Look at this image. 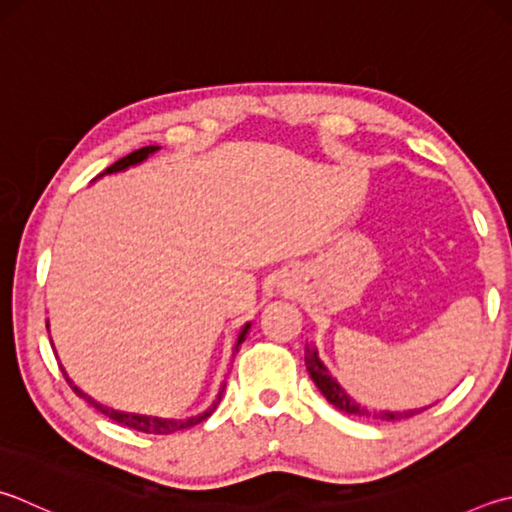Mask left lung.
I'll return each mask as SVG.
<instances>
[{
  "label": "left lung",
  "instance_id": "1",
  "mask_svg": "<svg viewBox=\"0 0 512 512\" xmlns=\"http://www.w3.org/2000/svg\"><path fill=\"white\" fill-rule=\"evenodd\" d=\"M304 365H306V371H309V376L313 378V383L318 385L322 396L327 398L333 407H338L340 412L353 414V416H371L365 407H360V403H356V398H351L347 394V389L331 376V371L320 360L318 349H315L313 345L304 347ZM416 412H380V414H374V418H383V421H398V418H410Z\"/></svg>",
  "mask_w": 512,
  "mask_h": 512
}]
</instances>
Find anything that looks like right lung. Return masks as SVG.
Instances as JSON below:
<instances>
[{"label":"right lung","instance_id":"obj_1","mask_svg":"<svg viewBox=\"0 0 512 512\" xmlns=\"http://www.w3.org/2000/svg\"><path fill=\"white\" fill-rule=\"evenodd\" d=\"M161 147L159 145H147V147H141V150H136V152H132V154H127V156H123V159H118L114 165H109L105 172H100L96 179H100V176H105V174H116V172H125L127 167H132V165H138V163H143L147 156H152L154 152H159ZM46 329H49V324H46ZM248 329H250V322H246L244 327H241V331H239V336H237V342H235V351H239V345L241 342L246 340V333H248ZM62 374H64V378H67V383H69V387L73 389V392H76L80 398H85V401L89 403V405H94L98 412H102L105 416H109L111 421H116V423H120V425H127L129 430H138V432H145V434H172V432H179V430H188V427H192V425H197V423H201V421H206V418L217 410V405H219V401H221V394H224V387L226 385H221V392H219V396H217V401L212 403L206 412L203 414H197V416H190V418H185V421H174V418H156V416H145V414H127V412H118V410H111V407H107V405H102V403H98V401H94V398H91L89 394H85L82 392V389L73 383V380L67 376V371H64V367H62Z\"/></svg>","mask_w":512,"mask_h":512}]
</instances>
